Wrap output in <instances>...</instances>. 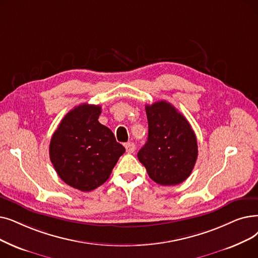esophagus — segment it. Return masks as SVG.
<instances>
[{
    "mask_svg": "<svg viewBox=\"0 0 258 258\" xmlns=\"http://www.w3.org/2000/svg\"><path fill=\"white\" fill-rule=\"evenodd\" d=\"M124 147H125L126 153H128V154L134 153V152H135V150H136V145L134 144L133 142H127V143H125Z\"/></svg>",
    "mask_w": 258,
    "mask_h": 258,
    "instance_id": "esophagus-1",
    "label": "esophagus"
}]
</instances>
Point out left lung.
<instances>
[{
    "label": "left lung",
    "mask_w": 258,
    "mask_h": 258,
    "mask_svg": "<svg viewBox=\"0 0 258 258\" xmlns=\"http://www.w3.org/2000/svg\"><path fill=\"white\" fill-rule=\"evenodd\" d=\"M149 137L138 152L152 180L176 185L191 175L198 156L195 133L185 117L169 102L145 105Z\"/></svg>",
    "instance_id": "8db88e82"
}]
</instances>
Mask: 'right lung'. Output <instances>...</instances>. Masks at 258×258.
Instances as JSON below:
<instances>
[{"instance_id": "add662e5", "label": "right lung", "mask_w": 258, "mask_h": 258, "mask_svg": "<svg viewBox=\"0 0 258 258\" xmlns=\"http://www.w3.org/2000/svg\"><path fill=\"white\" fill-rule=\"evenodd\" d=\"M101 106L80 104L69 111L53 133L49 158L62 180L89 192L103 184L125 152L113 132L98 121Z\"/></svg>"}]
</instances>
